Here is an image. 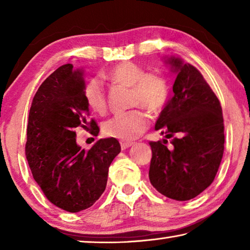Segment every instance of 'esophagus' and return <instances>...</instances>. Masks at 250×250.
<instances>
[{
  "label": "esophagus",
  "instance_id": "esophagus-1",
  "mask_svg": "<svg viewBox=\"0 0 250 250\" xmlns=\"http://www.w3.org/2000/svg\"><path fill=\"white\" fill-rule=\"evenodd\" d=\"M120 146H121V149L122 150H125L128 149V147H130L131 146H133V142H128V141H120Z\"/></svg>",
  "mask_w": 250,
  "mask_h": 250
}]
</instances>
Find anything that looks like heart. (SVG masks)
<instances>
[{"mask_svg":"<svg viewBox=\"0 0 250 250\" xmlns=\"http://www.w3.org/2000/svg\"><path fill=\"white\" fill-rule=\"evenodd\" d=\"M108 78L113 83L131 87L130 104L140 105L150 112H159L168 99V84L162 75L147 73L142 66L124 62L109 70ZM83 98L91 110L103 113L107 107L104 83L98 78H90L84 84ZM149 117L141 108L116 113L103 125V132L120 140H133L145 132Z\"/></svg>","mask_w":250,"mask_h":250,"instance_id":"b5f03b06","label":"heart"}]
</instances>
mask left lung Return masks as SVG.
I'll use <instances>...</instances> for the list:
<instances>
[{"label": "left lung", "instance_id": "left-lung-1", "mask_svg": "<svg viewBox=\"0 0 250 250\" xmlns=\"http://www.w3.org/2000/svg\"><path fill=\"white\" fill-rule=\"evenodd\" d=\"M175 74L171 98L155 130L173 138L171 146L150 142L149 179L156 191L175 201L196 197L213 183L224 153V120L216 95L195 67L175 56L164 57Z\"/></svg>", "mask_w": 250, "mask_h": 250}]
</instances>
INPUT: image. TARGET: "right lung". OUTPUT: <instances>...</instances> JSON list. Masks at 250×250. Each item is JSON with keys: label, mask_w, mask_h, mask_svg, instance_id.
Instances as JSON below:
<instances>
[{"label": "right lung", "mask_w": 250, "mask_h": 250, "mask_svg": "<svg viewBox=\"0 0 250 250\" xmlns=\"http://www.w3.org/2000/svg\"><path fill=\"white\" fill-rule=\"evenodd\" d=\"M84 84L83 68L61 66L41 84L28 116L25 153L34 180L50 203L69 213L95 204L121 151L115 138L100 139L88 151L76 142L78 126L99 133L96 121L87 120Z\"/></svg>", "instance_id": "right-lung-1"}]
</instances>
